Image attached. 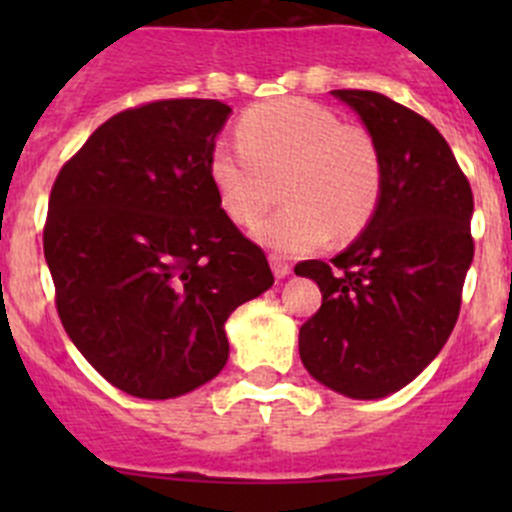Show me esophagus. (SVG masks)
I'll list each match as a JSON object with an SVG mask.
<instances>
[{"label":"esophagus","instance_id":"1","mask_svg":"<svg viewBox=\"0 0 512 512\" xmlns=\"http://www.w3.org/2000/svg\"><path fill=\"white\" fill-rule=\"evenodd\" d=\"M270 265H272V272H275L277 280H285L289 272H292V265L282 260V257H277V255H270Z\"/></svg>","mask_w":512,"mask_h":512}]
</instances>
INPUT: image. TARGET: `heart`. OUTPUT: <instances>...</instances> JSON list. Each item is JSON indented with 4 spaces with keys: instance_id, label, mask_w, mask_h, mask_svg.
Wrapping results in <instances>:
<instances>
[{
    "instance_id": "obj_1",
    "label": "heart",
    "mask_w": 512,
    "mask_h": 512,
    "mask_svg": "<svg viewBox=\"0 0 512 512\" xmlns=\"http://www.w3.org/2000/svg\"><path fill=\"white\" fill-rule=\"evenodd\" d=\"M237 141H218L208 175L223 213L255 225L282 183L285 210L255 230L280 257H299L332 237L359 235L384 193V156L374 133L304 98L260 103L237 121Z\"/></svg>"
}]
</instances>
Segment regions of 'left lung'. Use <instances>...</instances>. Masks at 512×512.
<instances>
[{
  "mask_svg": "<svg viewBox=\"0 0 512 512\" xmlns=\"http://www.w3.org/2000/svg\"><path fill=\"white\" fill-rule=\"evenodd\" d=\"M384 156V193L369 227L334 260L294 272L322 289L299 327L309 374L352 399H381L443 349L473 262V193L446 138L376 91L339 89Z\"/></svg>",
  "mask_w": 512,
  "mask_h": 512,
  "instance_id": "8db88e82",
  "label": "left lung"
}]
</instances>
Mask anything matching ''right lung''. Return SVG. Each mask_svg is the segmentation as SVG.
Listing matches in <instances>:
<instances>
[{
  "mask_svg": "<svg viewBox=\"0 0 512 512\" xmlns=\"http://www.w3.org/2000/svg\"><path fill=\"white\" fill-rule=\"evenodd\" d=\"M227 113L213 98L126 108L51 185L44 257L56 312L98 374L138 399H173L218 376L225 319L275 282L210 183Z\"/></svg>",
  "mask_w": 512,
  "mask_h": 512,
  "instance_id": "obj_1",
  "label": "right lung"
}]
</instances>
